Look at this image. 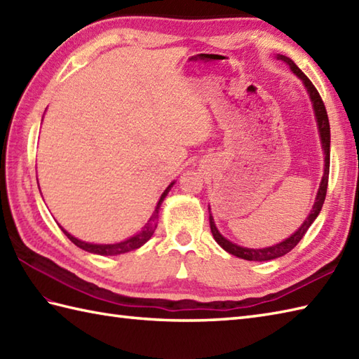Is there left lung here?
Wrapping results in <instances>:
<instances>
[{
  "mask_svg": "<svg viewBox=\"0 0 359 359\" xmlns=\"http://www.w3.org/2000/svg\"><path fill=\"white\" fill-rule=\"evenodd\" d=\"M279 60L282 62H285L290 67H292V71L299 77L304 85H306L310 98H311V103H313V108H315V116L318 120V128H319V134H321V142H323V148H324V154H325V170H324V175H323V180H321V187H319V191L316 196V202L313 205V210H311L310 216L306 219V222L301 225L299 230H297L294 234L290 236L288 239H285L284 242L276 243V245L269 247V248H243L236 245V243H231L230 241H226L222 234L217 231V228L212 222V217L210 216V226H211V233L215 236L216 242L219 243L220 247H222L228 253L233 255V256H238L241 259H245V261H270V259H276L287 255L288 251H292L299 241L306 236L307 230L310 228V225L313 224V220L318 217L319 211H321L324 201H325V194H327V187H329V171H330V125H329V117H327V111H325V106L321 95H319L318 89L315 88L313 83L310 81V79L307 77L306 74H304L299 67H297L292 60L288 57L284 55H278Z\"/></svg>",
  "mask_w": 359,
  "mask_h": 359,
  "instance_id": "8db88e82",
  "label": "left lung"
}]
</instances>
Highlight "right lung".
Segmentation results:
<instances>
[{
	"mask_svg": "<svg viewBox=\"0 0 359 359\" xmlns=\"http://www.w3.org/2000/svg\"><path fill=\"white\" fill-rule=\"evenodd\" d=\"M172 185H174V184H171V185L168 187V188L165 189V191H163V194H162V197H160V201H158L157 207H156L154 215L151 216L149 222H148L147 225H144L143 230H142L139 234L133 236V238H129V239L125 241V242L114 243V245H97V243H88V242H83V241L75 239L74 236H71L66 230H63V228H62V231L67 236V239H69L72 243H75V245H77V247L81 248V250L89 251V253H95V255H102V256H112V255H121V253H128V251L137 250L139 247H142L144 242L149 241L152 233L156 231V228H157V219H158V208H160V205H162V202H163V199H165V196L168 194V191H170Z\"/></svg>",
	"mask_w": 359,
	"mask_h": 359,
	"instance_id": "right-lung-1",
	"label": "right lung"
}]
</instances>
